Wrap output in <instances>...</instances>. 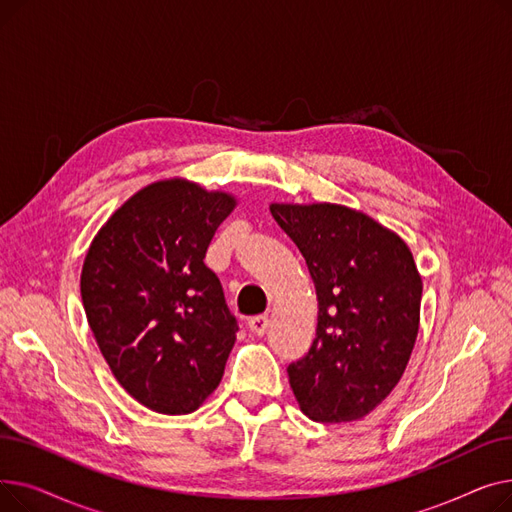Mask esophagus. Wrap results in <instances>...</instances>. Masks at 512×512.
<instances>
[{
	"label": "esophagus",
	"instance_id": "34e87169",
	"mask_svg": "<svg viewBox=\"0 0 512 512\" xmlns=\"http://www.w3.org/2000/svg\"><path fill=\"white\" fill-rule=\"evenodd\" d=\"M267 326H270V319H267L265 315H257V317L249 319V330L257 336H263L267 332Z\"/></svg>",
	"mask_w": 512,
	"mask_h": 512
}]
</instances>
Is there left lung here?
<instances>
[{
    "label": "left lung",
    "mask_w": 512,
    "mask_h": 512,
    "mask_svg": "<svg viewBox=\"0 0 512 512\" xmlns=\"http://www.w3.org/2000/svg\"><path fill=\"white\" fill-rule=\"evenodd\" d=\"M317 294L309 353L288 365L301 411L319 423L369 415L407 369L419 332L421 276L407 242L363 211L272 203Z\"/></svg>",
    "instance_id": "1"
}]
</instances>
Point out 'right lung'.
Here are the masks:
<instances>
[{"instance_id":"obj_1","label":"right lung","mask_w":512,"mask_h":512,"mask_svg":"<svg viewBox=\"0 0 512 512\" xmlns=\"http://www.w3.org/2000/svg\"><path fill=\"white\" fill-rule=\"evenodd\" d=\"M236 207L184 178L134 193L93 238L80 274L91 332L118 384L164 415L197 411L218 388L236 317L203 263Z\"/></svg>"}]
</instances>
